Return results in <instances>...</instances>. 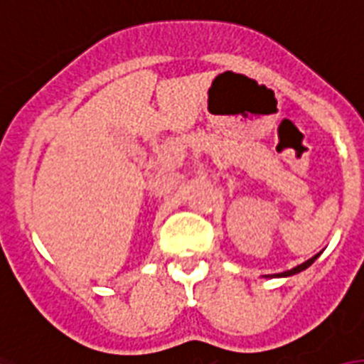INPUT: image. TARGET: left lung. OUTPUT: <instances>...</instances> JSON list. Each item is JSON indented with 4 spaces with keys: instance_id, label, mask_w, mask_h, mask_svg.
Wrapping results in <instances>:
<instances>
[{
    "instance_id": "1",
    "label": "left lung",
    "mask_w": 364,
    "mask_h": 364,
    "mask_svg": "<svg viewBox=\"0 0 364 364\" xmlns=\"http://www.w3.org/2000/svg\"><path fill=\"white\" fill-rule=\"evenodd\" d=\"M321 256V252H317V255L315 256H311V258H309V260H306L304 262V264H300V266H296V267H292V269H287V272H283V273H273V275H264V277H290V275H296V273H300V272H304V269H308L309 266H311V264H314L315 260H317V258H319Z\"/></svg>"
}]
</instances>
